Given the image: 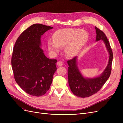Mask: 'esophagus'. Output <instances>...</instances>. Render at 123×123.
<instances>
[{
    "label": "esophagus",
    "instance_id": "esophagus-1",
    "mask_svg": "<svg viewBox=\"0 0 123 123\" xmlns=\"http://www.w3.org/2000/svg\"><path fill=\"white\" fill-rule=\"evenodd\" d=\"M57 65L58 66H62V62L61 61H58L57 62Z\"/></svg>",
    "mask_w": 123,
    "mask_h": 123
}]
</instances>
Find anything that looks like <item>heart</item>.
Returning <instances> with one entry per match:
<instances>
[{"mask_svg": "<svg viewBox=\"0 0 123 123\" xmlns=\"http://www.w3.org/2000/svg\"><path fill=\"white\" fill-rule=\"evenodd\" d=\"M53 40L48 42L49 50L54 53L59 51V48L65 47V53L68 57H75L86 43L88 39L87 32L78 29L68 28L56 31Z\"/></svg>", "mask_w": 123, "mask_h": 123, "instance_id": "1", "label": "heart"}]
</instances>
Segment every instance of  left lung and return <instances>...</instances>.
<instances>
[{"mask_svg":"<svg viewBox=\"0 0 123 123\" xmlns=\"http://www.w3.org/2000/svg\"><path fill=\"white\" fill-rule=\"evenodd\" d=\"M96 33V41L103 40L105 43L109 58L107 67L100 76L91 79L84 77L77 66V57L68 61V82L73 93L80 98H87L97 93L109 79L111 72L113 53L107 37L102 31L95 27Z\"/></svg>","mask_w":123,"mask_h":123,"instance_id":"left-lung-1","label":"left lung"}]
</instances>
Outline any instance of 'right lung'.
I'll return each instance as SVG.
<instances>
[{
  "label": "right lung",
  "mask_w": 123,
  "mask_h": 123,
  "mask_svg": "<svg viewBox=\"0 0 123 123\" xmlns=\"http://www.w3.org/2000/svg\"><path fill=\"white\" fill-rule=\"evenodd\" d=\"M53 28L39 24L31 25L16 40L11 65L14 79L28 94L44 95L49 90L57 68L56 59L47 58L41 48V37Z\"/></svg>",
  "instance_id": "1"
}]
</instances>
